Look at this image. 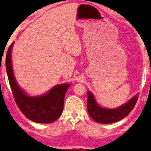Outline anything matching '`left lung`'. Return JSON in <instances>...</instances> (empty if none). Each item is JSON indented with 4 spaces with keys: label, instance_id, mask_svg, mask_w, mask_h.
I'll return each mask as SVG.
<instances>
[{
    "label": "left lung",
    "instance_id": "1",
    "mask_svg": "<svg viewBox=\"0 0 151 151\" xmlns=\"http://www.w3.org/2000/svg\"><path fill=\"white\" fill-rule=\"evenodd\" d=\"M87 95V110L89 115L95 122L102 124H110L123 119L132 112L138 99L137 94L128 102L119 108L106 109L101 108L97 104L95 97L90 91H88Z\"/></svg>",
    "mask_w": 151,
    "mask_h": 151
}]
</instances>
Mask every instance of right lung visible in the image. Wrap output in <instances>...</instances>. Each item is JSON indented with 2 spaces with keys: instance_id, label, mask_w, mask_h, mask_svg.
<instances>
[{
  "instance_id": "right-lung-1",
  "label": "right lung",
  "mask_w": 151,
  "mask_h": 151,
  "mask_svg": "<svg viewBox=\"0 0 151 151\" xmlns=\"http://www.w3.org/2000/svg\"><path fill=\"white\" fill-rule=\"evenodd\" d=\"M9 47L6 56V70L9 82L17 107L26 117L39 123H51L62 114L65 93L70 84L56 85L45 95L37 97L28 96L19 88L15 79L12 63V50Z\"/></svg>"
}]
</instances>
